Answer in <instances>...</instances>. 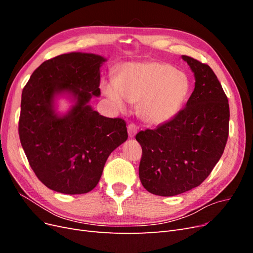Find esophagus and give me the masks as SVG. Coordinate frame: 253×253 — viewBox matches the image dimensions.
Instances as JSON below:
<instances>
[{
	"label": "esophagus",
	"instance_id": "esophagus-1",
	"mask_svg": "<svg viewBox=\"0 0 253 253\" xmlns=\"http://www.w3.org/2000/svg\"><path fill=\"white\" fill-rule=\"evenodd\" d=\"M138 132V126H137L135 124H129L127 126V133L129 138H133V137Z\"/></svg>",
	"mask_w": 253,
	"mask_h": 253
}]
</instances>
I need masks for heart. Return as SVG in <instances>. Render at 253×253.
Returning <instances> with one entry per match:
<instances>
[{
    "label": "heart",
    "mask_w": 253,
    "mask_h": 253,
    "mask_svg": "<svg viewBox=\"0 0 253 253\" xmlns=\"http://www.w3.org/2000/svg\"><path fill=\"white\" fill-rule=\"evenodd\" d=\"M102 90L118 113L126 112L128 102L139 101L140 118L157 126L179 113L189 95L190 81L168 63L132 62L120 68L115 81H103Z\"/></svg>",
    "instance_id": "b5f03b06"
}]
</instances>
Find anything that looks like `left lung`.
<instances>
[{
    "label": "left lung",
    "mask_w": 253,
    "mask_h": 253,
    "mask_svg": "<svg viewBox=\"0 0 253 253\" xmlns=\"http://www.w3.org/2000/svg\"><path fill=\"white\" fill-rule=\"evenodd\" d=\"M195 87L186 108L154 129L136 135L142 148L139 178L144 189L174 196L196 188L221 157L229 134V103L211 67L182 56Z\"/></svg>",
    "instance_id": "obj_1"
}]
</instances>
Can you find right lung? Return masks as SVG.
Here are the masks:
<instances>
[{"instance_id": "1", "label": "right lung", "mask_w": 253, "mask_h": 253, "mask_svg": "<svg viewBox=\"0 0 253 253\" xmlns=\"http://www.w3.org/2000/svg\"><path fill=\"white\" fill-rule=\"evenodd\" d=\"M106 59L70 52L43 62L22 91L19 135L37 177L64 194H83L100 180L106 159L127 139L121 118L101 116L89 105L100 96V67ZM73 105L59 114L56 98Z\"/></svg>"}]
</instances>
